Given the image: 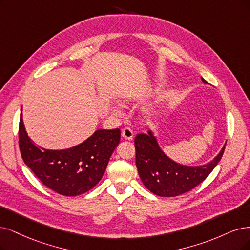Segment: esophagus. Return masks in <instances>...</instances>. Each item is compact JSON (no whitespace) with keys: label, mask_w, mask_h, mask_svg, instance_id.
Here are the masks:
<instances>
[{"label":"esophagus","mask_w":250,"mask_h":250,"mask_svg":"<svg viewBox=\"0 0 250 250\" xmlns=\"http://www.w3.org/2000/svg\"><path fill=\"white\" fill-rule=\"evenodd\" d=\"M122 137L124 138L125 140H132L133 139V131L131 130V128L128 127H125L124 130L122 131Z\"/></svg>","instance_id":"1"}]
</instances>
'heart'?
<instances>
[{"instance_id":"1","label":"heart","mask_w":250,"mask_h":250,"mask_svg":"<svg viewBox=\"0 0 250 250\" xmlns=\"http://www.w3.org/2000/svg\"><path fill=\"white\" fill-rule=\"evenodd\" d=\"M123 99H124L125 102H131V101H132V97H131V96H124ZM116 111H117V110H116Z\"/></svg>"}]
</instances>
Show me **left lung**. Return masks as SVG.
Wrapping results in <instances>:
<instances>
[{"mask_svg":"<svg viewBox=\"0 0 250 250\" xmlns=\"http://www.w3.org/2000/svg\"><path fill=\"white\" fill-rule=\"evenodd\" d=\"M202 81L208 82L202 78ZM225 146L215 158L201 166H187L176 163L166 154L152 131L135 138L136 166L144 186L160 197H176L195 188L204 181L219 163Z\"/></svg>","mask_w":250,"mask_h":250,"instance_id":"8db88e82","label":"left lung"}]
</instances>
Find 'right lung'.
<instances>
[{
    "label": "right lung",
    "mask_w": 250,
    "mask_h": 250,
    "mask_svg": "<svg viewBox=\"0 0 250 250\" xmlns=\"http://www.w3.org/2000/svg\"><path fill=\"white\" fill-rule=\"evenodd\" d=\"M119 141V128L97 130L85 141L71 148L45 149L27 135L21 108L20 149L22 160L44 186L60 195L75 197L97 186Z\"/></svg>",
    "instance_id": "add662e5"
}]
</instances>
